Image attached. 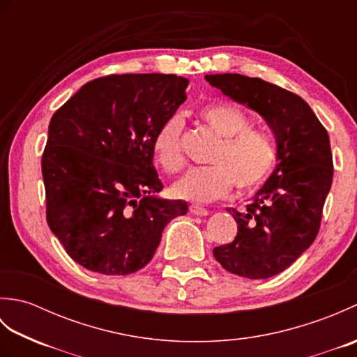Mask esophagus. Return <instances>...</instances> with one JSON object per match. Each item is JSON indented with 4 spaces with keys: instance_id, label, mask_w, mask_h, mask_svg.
I'll use <instances>...</instances> for the list:
<instances>
[{
    "instance_id": "1",
    "label": "esophagus",
    "mask_w": 357,
    "mask_h": 357,
    "mask_svg": "<svg viewBox=\"0 0 357 357\" xmlns=\"http://www.w3.org/2000/svg\"><path fill=\"white\" fill-rule=\"evenodd\" d=\"M190 211L196 216H208L210 215V211L207 208L199 207V206H190Z\"/></svg>"
}]
</instances>
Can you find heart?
I'll return each mask as SVG.
<instances>
[{
  "mask_svg": "<svg viewBox=\"0 0 357 357\" xmlns=\"http://www.w3.org/2000/svg\"><path fill=\"white\" fill-rule=\"evenodd\" d=\"M199 115L221 141L210 156V167L187 172L173 184L176 198L207 204L221 199L236 184L239 192L253 190L268 176L276 161V150L268 135L250 128V119L239 107L229 102L207 104ZM184 121L179 115L167 118L153 139L156 162L167 173H176L184 167L181 133Z\"/></svg>",
  "mask_w": 357,
  "mask_h": 357,
  "instance_id": "1",
  "label": "heart"
}]
</instances>
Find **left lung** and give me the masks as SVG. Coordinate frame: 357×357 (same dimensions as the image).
<instances>
[{
	"instance_id": "obj_1",
	"label": "left lung",
	"mask_w": 357,
	"mask_h": 357,
	"mask_svg": "<svg viewBox=\"0 0 357 357\" xmlns=\"http://www.w3.org/2000/svg\"><path fill=\"white\" fill-rule=\"evenodd\" d=\"M234 102L265 119L276 139L275 170L244 211L230 244L213 250L222 267L242 278L267 279L284 271L313 244L333 181L328 133L301 96L261 78L207 75Z\"/></svg>"
}]
</instances>
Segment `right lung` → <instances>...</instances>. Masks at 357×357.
<instances>
[{"mask_svg": "<svg viewBox=\"0 0 357 357\" xmlns=\"http://www.w3.org/2000/svg\"><path fill=\"white\" fill-rule=\"evenodd\" d=\"M176 75H112L82 86L49 124L43 155L47 224L67 255L107 276L153 257L164 227L187 213L164 199L153 139L187 100Z\"/></svg>", "mask_w": 357, "mask_h": 357, "instance_id": "add662e5", "label": "right lung"}]
</instances>
